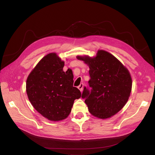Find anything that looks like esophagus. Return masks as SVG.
Returning <instances> with one entry per match:
<instances>
[{
    "instance_id": "1",
    "label": "esophagus",
    "mask_w": 155,
    "mask_h": 155,
    "mask_svg": "<svg viewBox=\"0 0 155 155\" xmlns=\"http://www.w3.org/2000/svg\"><path fill=\"white\" fill-rule=\"evenodd\" d=\"M83 87H84V84H80V85L78 87V88L80 91V92H82Z\"/></svg>"
}]
</instances>
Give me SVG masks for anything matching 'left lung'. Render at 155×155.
<instances>
[{"label": "left lung", "instance_id": "8db88e82", "mask_svg": "<svg viewBox=\"0 0 155 155\" xmlns=\"http://www.w3.org/2000/svg\"><path fill=\"white\" fill-rule=\"evenodd\" d=\"M90 68L91 79L82 98L88 111L100 119H107L123 109L131 92L132 79L127 69L110 53L99 50L95 58L77 56Z\"/></svg>", "mask_w": 155, "mask_h": 155}]
</instances>
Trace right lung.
Returning <instances> with one entry per match:
<instances>
[{
	"instance_id": "obj_1",
	"label": "right lung",
	"mask_w": 155,
	"mask_h": 155,
	"mask_svg": "<svg viewBox=\"0 0 155 155\" xmlns=\"http://www.w3.org/2000/svg\"><path fill=\"white\" fill-rule=\"evenodd\" d=\"M64 61L52 53L40 60L29 75L26 92L32 106L53 121L66 119L81 92L73 86L72 71H63Z\"/></svg>"
}]
</instances>
